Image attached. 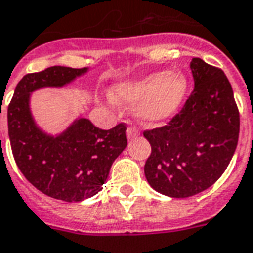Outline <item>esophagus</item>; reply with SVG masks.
Here are the masks:
<instances>
[{
	"instance_id": "1",
	"label": "esophagus",
	"mask_w": 253,
	"mask_h": 253,
	"mask_svg": "<svg viewBox=\"0 0 253 253\" xmlns=\"http://www.w3.org/2000/svg\"><path fill=\"white\" fill-rule=\"evenodd\" d=\"M138 134H140V132L134 126H128L126 128V137H128V140H133V138L137 137Z\"/></svg>"
}]
</instances>
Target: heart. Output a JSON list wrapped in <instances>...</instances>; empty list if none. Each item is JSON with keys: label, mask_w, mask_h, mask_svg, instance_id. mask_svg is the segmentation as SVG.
<instances>
[{"label": "heart", "mask_w": 253, "mask_h": 253, "mask_svg": "<svg viewBox=\"0 0 253 253\" xmlns=\"http://www.w3.org/2000/svg\"><path fill=\"white\" fill-rule=\"evenodd\" d=\"M187 92L188 79L181 70H163L117 83L111 88L109 96L119 104L138 102L137 119L145 124H156L178 111Z\"/></svg>", "instance_id": "obj_1"}]
</instances>
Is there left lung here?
Wrapping results in <instances>:
<instances>
[{"label": "left lung", "mask_w": 253, "mask_h": 253, "mask_svg": "<svg viewBox=\"0 0 253 253\" xmlns=\"http://www.w3.org/2000/svg\"><path fill=\"white\" fill-rule=\"evenodd\" d=\"M195 89L168 125L144 132L152 147L144 173L161 195L195 196L213 185L236 151L240 116L227 76L192 58Z\"/></svg>", "instance_id": "obj_1"}]
</instances>
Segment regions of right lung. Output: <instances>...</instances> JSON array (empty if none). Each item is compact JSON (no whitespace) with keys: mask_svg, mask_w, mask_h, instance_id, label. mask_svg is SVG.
Returning a JSON list of instances; mask_svg holds the SVG:
<instances>
[{"mask_svg":"<svg viewBox=\"0 0 253 253\" xmlns=\"http://www.w3.org/2000/svg\"><path fill=\"white\" fill-rule=\"evenodd\" d=\"M89 68L50 66L22 77L7 108V129L17 167L32 185L58 200L75 203L94 196L108 180L113 161L126 147L124 124L109 130L76 117L60 133H47L32 112V94L61 89Z\"/></svg>","mask_w":253,"mask_h":253,"instance_id":"add662e5","label":"right lung"}]
</instances>
